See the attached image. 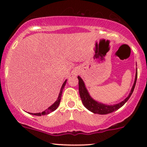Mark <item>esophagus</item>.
I'll list each match as a JSON object with an SVG mask.
<instances>
[{"label":"esophagus","instance_id":"1","mask_svg":"<svg viewBox=\"0 0 147 147\" xmlns=\"http://www.w3.org/2000/svg\"><path fill=\"white\" fill-rule=\"evenodd\" d=\"M77 73H78V71H77V70H75V72H74V75H77Z\"/></svg>","mask_w":147,"mask_h":147}]
</instances>
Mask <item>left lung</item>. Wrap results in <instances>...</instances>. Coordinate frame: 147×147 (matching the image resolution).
Wrapping results in <instances>:
<instances>
[{"label": "left lung", "mask_w": 147, "mask_h": 147, "mask_svg": "<svg viewBox=\"0 0 147 147\" xmlns=\"http://www.w3.org/2000/svg\"><path fill=\"white\" fill-rule=\"evenodd\" d=\"M137 77L138 72L137 68H136V77H135L134 84H133L132 88H131V92H130L128 97H126L125 99H124L122 102L118 103V104H113V105H108V104L100 103L92 99V97L90 95V94H89L88 91L86 89V87L83 79L81 78L79 76H78L77 78L79 79V95H80L81 99H82V103H83L84 106L88 110L91 111V112L93 113L105 115L114 112V111H117V109H120V108L122 107L128 100H129L130 97L132 95L133 90H134L135 86H136V81H137Z\"/></svg>", "instance_id": "8db88e82"}]
</instances>
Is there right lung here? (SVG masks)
I'll return each instance as SVG.
<instances>
[{"instance_id": "add662e5", "label": "right lung", "mask_w": 147, "mask_h": 147, "mask_svg": "<svg viewBox=\"0 0 147 147\" xmlns=\"http://www.w3.org/2000/svg\"><path fill=\"white\" fill-rule=\"evenodd\" d=\"M66 82H67V79H65V82H63V85H62L61 88V90H60V92H59V97L58 98H57V101L54 103L52 105H51L50 106V107L48 108V109H47L46 110L43 111L42 113H29L31 115H36V116H41V115H48L49 113H50L51 112H53L54 111H55L56 109L58 108L59 105L60 104V102H61V95H62V92H63V90L64 88V86H65V84H66Z\"/></svg>"}]
</instances>
